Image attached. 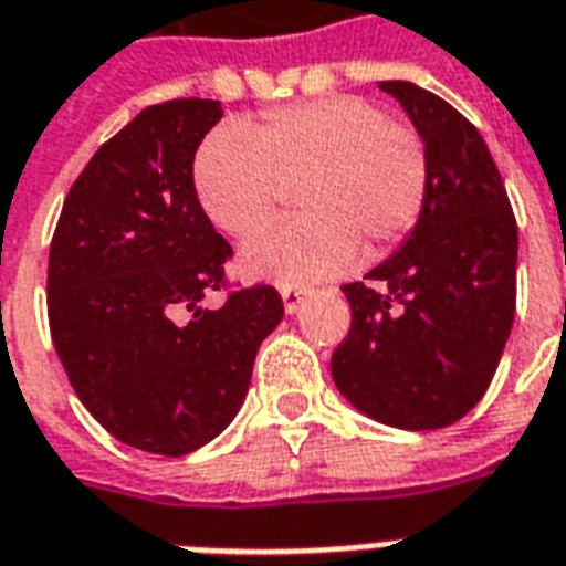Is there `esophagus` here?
I'll return each instance as SVG.
<instances>
[{"mask_svg":"<svg viewBox=\"0 0 566 566\" xmlns=\"http://www.w3.org/2000/svg\"><path fill=\"white\" fill-rule=\"evenodd\" d=\"M303 300H306V287H296V284H284L282 287V303L287 312H296V308L303 306Z\"/></svg>","mask_w":566,"mask_h":566,"instance_id":"esophagus-1","label":"esophagus"}]
</instances>
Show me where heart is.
I'll list each match as a JSON object with an SVG mask.
<instances>
[{
    "mask_svg": "<svg viewBox=\"0 0 566 566\" xmlns=\"http://www.w3.org/2000/svg\"><path fill=\"white\" fill-rule=\"evenodd\" d=\"M197 197L227 235L266 223L296 188L303 218L248 239L242 270L300 284L381 258L416 230L430 193L421 133L397 124L364 96H324L272 108L248 129L223 127L202 142Z\"/></svg>",
    "mask_w": 566,
    "mask_h": 566,
    "instance_id": "obj_1",
    "label": "heart"
}]
</instances>
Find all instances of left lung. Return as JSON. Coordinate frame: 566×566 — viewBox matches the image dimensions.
Here are the masks:
<instances>
[{"label":"left lung","mask_w":566,"mask_h":566,"mask_svg":"<svg viewBox=\"0 0 566 566\" xmlns=\"http://www.w3.org/2000/svg\"><path fill=\"white\" fill-rule=\"evenodd\" d=\"M427 142L430 193L403 248L345 284L352 327L331 357L345 400L381 424L461 421L497 373L515 318L518 223L485 139L437 93L381 81Z\"/></svg>","instance_id":"obj_1"}]
</instances>
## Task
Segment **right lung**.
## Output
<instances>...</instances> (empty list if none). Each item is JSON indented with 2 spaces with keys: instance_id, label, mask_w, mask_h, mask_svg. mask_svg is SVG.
<instances>
[{
  "instance_id": "obj_1",
  "label": "right lung",
  "mask_w": 566,
  "mask_h": 566,
  "mask_svg": "<svg viewBox=\"0 0 566 566\" xmlns=\"http://www.w3.org/2000/svg\"><path fill=\"white\" fill-rule=\"evenodd\" d=\"M214 99L150 105L69 190L48 254V324L78 400L120 442L187 454L233 421L284 315L272 284L227 282L233 248L193 187ZM211 290L221 310H202Z\"/></svg>"
}]
</instances>
